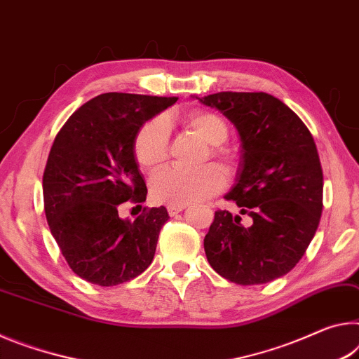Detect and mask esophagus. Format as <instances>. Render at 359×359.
Wrapping results in <instances>:
<instances>
[{"instance_id": "1", "label": "esophagus", "mask_w": 359, "mask_h": 359, "mask_svg": "<svg viewBox=\"0 0 359 359\" xmlns=\"http://www.w3.org/2000/svg\"><path fill=\"white\" fill-rule=\"evenodd\" d=\"M184 208H186V207H173V205H168L167 211H168L170 216H176L178 213H181V211H183Z\"/></svg>"}]
</instances>
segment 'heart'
I'll return each instance as SVG.
<instances>
[{"mask_svg": "<svg viewBox=\"0 0 359 359\" xmlns=\"http://www.w3.org/2000/svg\"><path fill=\"white\" fill-rule=\"evenodd\" d=\"M168 119L162 117L146 121L138 128L133 138V154L138 165L146 172H156L168 158ZM186 130L197 137L211 148L215 157L222 167H232L231 152L219 148L229 138V128L218 114L208 111H192L184 117ZM224 187V175L215 165H208L198 172L184 170H163L152 176L149 183L151 198L157 203L186 207L191 203H201L219 194Z\"/></svg>", "mask_w": 359, "mask_h": 359, "instance_id": "1", "label": "heart"}]
</instances>
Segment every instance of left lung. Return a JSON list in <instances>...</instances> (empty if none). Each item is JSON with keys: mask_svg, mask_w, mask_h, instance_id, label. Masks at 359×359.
Returning a JSON list of instances; mask_svg holds the SVG:
<instances>
[{"mask_svg": "<svg viewBox=\"0 0 359 359\" xmlns=\"http://www.w3.org/2000/svg\"><path fill=\"white\" fill-rule=\"evenodd\" d=\"M237 127L242 161L227 201L248 215L215 211L203 246L210 266L237 285H262L301 261L318 229L323 170L312 133L294 111L266 92L201 98Z\"/></svg>", "mask_w": 359, "mask_h": 359, "instance_id": "left-lung-1", "label": "left lung"}]
</instances>
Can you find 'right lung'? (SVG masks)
Returning <instances> with one entry per match:
<instances>
[{"label": "right lung", "instance_id": "add662e5", "mask_svg": "<svg viewBox=\"0 0 359 359\" xmlns=\"http://www.w3.org/2000/svg\"><path fill=\"white\" fill-rule=\"evenodd\" d=\"M176 100L102 93L57 133L43 175L46 219L69 269L86 281L126 283L154 257L167 208H143L133 222L121 219L119 208L144 202L148 194L135 161V135Z\"/></svg>", "mask_w": 359, "mask_h": 359}]
</instances>
